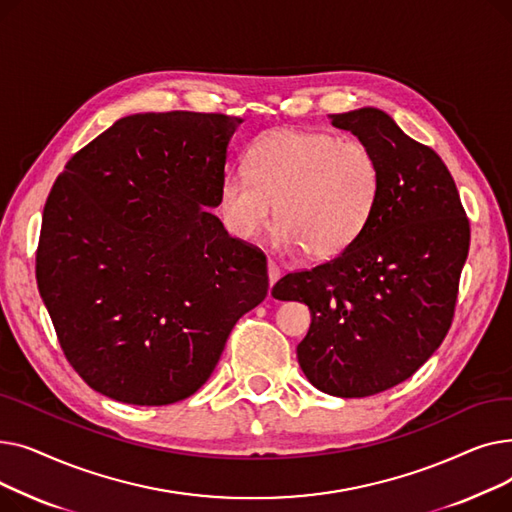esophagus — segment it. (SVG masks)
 Segmentation results:
<instances>
[{
    "mask_svg": "<svg viewBox=\"0 0 512 512\" xmlns=\"http://www.w3.org/2000/svg\"><path fill=\"white\" fill-rule=\"evenodd\" d=\"M280 267L274 261H267V278H270V286H274L280 280Z\"/></svg>",
    "mask_w": 512,
    "mask_h": 512,
    "instance_id": "1",
    "label": "esophagus"
}]
</instances>
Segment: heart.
I'll return each instance as SVG.
<instances>
[{
  "label": "heart",
  "mask_w": 512,
  "mask_h": 512,
  "mask_svg": "<svg viewBox=\"0 0 512 512\" xmlns=\"http://www.w3.org/2000/svg\"><path fill=\"white\" fill-rule=\"evenodd\" d=\"M245 171L220 182L222 220L236 238L251 240L272 226L276 205V247L286 255L338 257L363 234L382 193L375 153L328 132H265L247 151Z\"/></svg>",
  "instance_id": "b5f03b06"
}]
</instances>
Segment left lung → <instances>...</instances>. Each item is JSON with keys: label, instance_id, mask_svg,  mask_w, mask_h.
Listing matches in <instances>:
<instances>
[{"label": "left lung", "instance_id": "8db88e82", "mask_svg": "<svg viewBox=\"0 0 512 512\" xmlns=\"http://www.w3.org/2000/svg\"><path fill=\"white\" fill-rule=\"evenodd\" d=\"M378 157L382 193L344 253L272 288L311 311L297 357L321 392L361 398L405 382L442 344L469 253V220L440 155L378 107L330 114Z\"/></svg>", "mask_w": 512, "mask_h": 512}]
</instances>
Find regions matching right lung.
<instances>
[{"label": "right lung", "mask_w": 512, "mask_h": 512, "mask_svg": "<svg viewBox=\"0 0 512 512\" xmlns=\"http://www.w3.org/2000/svg\"><path fill=\"white\" fill-rule=\"evenodd\" d=\"M224 114H132L80 149L43 209L37 284L93 390L161 407L195 394L267 294L261 251L218 215Z\"/></svg>", "instance_id": "1"}]
</instances>
